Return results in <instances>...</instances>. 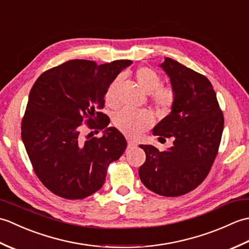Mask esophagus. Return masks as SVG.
Returning a JSON list of instances; mask_svg holds the SVG:
<instances>
[{"label":"esophagus","instance_id":"34e87169","mask_svg":"<svg viewBox=\"0 0 249 249\" xmlns=\"http://www.w3.org/2000/svg\"><path fill=\"white\" fill-rule=\"evenodd\" d=\"M137 145H138V143H137V141L131 140V139H128V140H127V146H128V149H133V147H136Z\"/></svg>","mask_w":249,"mask_h":249}]
</instances>
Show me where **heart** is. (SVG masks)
<instances>
[{
	"mask_svg": "<svg viewBox=\"0 0 249 249\" xmlns=\"http://www.w3.org/2000/svg\"><path fill=\"white\" fill-rule=\"evenodd\" d=\"M136 80L142 91L150 94L152 103L160 110L167 111L176 102V91L172 87H162L161 78L150 67H140L135 73ZM121 77H116L109 84L105 95L106 104L115 107L119 104V89ZM153 124V116L146 110H134L125 108L114 116V125L122 133L129 137H136L143 133Z\"/></svg>",
	"mask_w": 249,
	"mask_h": 249,
	"instance_id": "b5f03b06",
	"label": "heart"
}]
</instances>
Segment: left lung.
I'll return each instance as SVG.
<instances>
[{
	"label": "left lung",
	"instance_id": "8db88e82",
	"mask_svg": "<svg viewBox=\"0 0 249 249\" xmlns=\"http://www.w3.org/2000/svg\"><path fill=\"white\" fill-rule=\"evenodd\" d=\"M160 66L170 78L176 102L153 135L172 137L174 141L163 152L153 145H140L146 160L139 168V177L155 194L177 197L192 192L209 174L220 144L224 115L205 76L170 57H165Z\"/></svg>",
	"mask_w": 249,
	"mask_h": 249
}]
</instances>
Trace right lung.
I'll list each match as a JSON object with an SVG mask.
<instances>
[{
	"label": "right lung",
	"mask_w": 249,
	"mask_h": 249,
	"mask_svg": "<svg viewBox=\"0 0 249 249\" xmlns=\"http://www.w3.org/2000/svg\"><path fill=\"white\" fill-rule=\"evenodd\" d=\"M131 63L118 60L97 65L71 60L35 81L21 137L36 176L54 195L70 200L91 196L102 188L108 166L124 153L125 137L108 127L110 119L97 109L104 108L109 84ZM86 127L91 130L88 136ZM99 130L103 136L94 137Z\"/></svg>",
	"instance_id": "1"
}]
</instances>
